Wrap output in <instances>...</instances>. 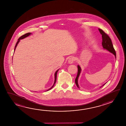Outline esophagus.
Returning <instances> with one entry per match:
<instances>
[{
    "label": "esophagus",
    "instance_id": "esophagus-1",
    "mask_svg": "<svg viewBox=\"0 0 126 126\" xmlns=\"http://www.w3.org/2000/svg\"><path fill=\"white\" fill-rule=\"evenodd\" d=\"M75 59L74 57H71V58H69L68 60V63L69 64H72L74 62Z\"/></svg>",
    "mask_w": 126,
    "mask_h": 126
}]
</instances>
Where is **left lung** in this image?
Here are the masks:
<instances>
[{
	"instance_id": "left-lung-1",
	"label": "left lung",
	"mask_w": 126,
	"mask_h": 126,
	"mask_svg": "<svg viewBox=\"0 0 126 126\" xmlns=\"http://www.w3.org/2000/svg\"><path fill=\"white\" fill-rule=\"evenodd\" d=\"M98 30L102 35V45L103 47L113 54L116 57V51L114 48L113 44H112L110 38L109 37L108 35L102 29H99ZM81 70V69L80 67L78 65V73H77V75L76 76V78L75 79V83L76 84L77 87H78L79 88V86L78 83V79ZM105 83L102 86H101V87H103V86H104L105 85Z\"/></svg>"
}]
</instances>
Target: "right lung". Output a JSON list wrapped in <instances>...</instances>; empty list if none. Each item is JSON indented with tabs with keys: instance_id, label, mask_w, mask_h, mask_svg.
Masks as SVG:
<instances>
[{
	"instance_id": "1",
	"label": "right lung",
	"mask_w": 126,
	"mask_h": 126,
	"mask_svg": "<svg viewBox=\"0 0 126 126\" xmlns=\"http://www.w3.org/2000/svg\"><path fill=\"white\" fill-rule=\"evenodd\" d=\"M31 33H30V32H29V33H26V34H24V35H22V36H21V37H20L18 39V41L17 42V43H16V45H15V49H16V48L17 47V44L20 41V39H23L24 38H25V37H27V36H29L30 35H31ZM58 70H57V71H56L55 73V75H54V76H55V80H54V85H53V86H52V87H51V88H50V89H48V90H47V91H49V90H50V89H52L53 87H54V85L55 84V83H56V79H57V72H58Z\"/></svg>"
}]
</instances>
